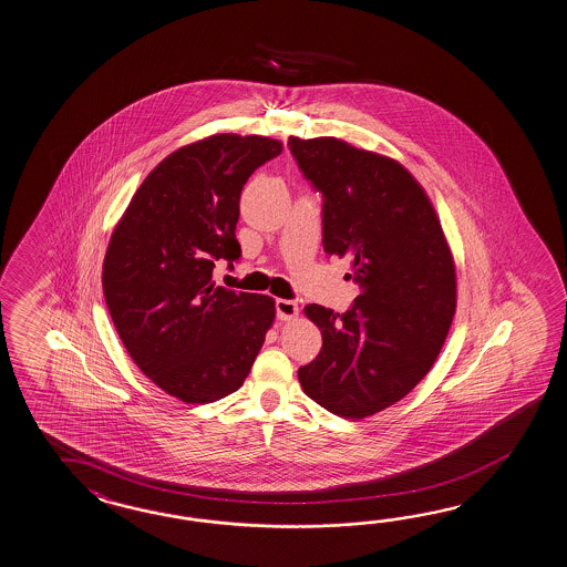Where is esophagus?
<instances>
[{"label":"esophagus","instance_id":"esophagus-1","mask_svg":"<svg viewBox=\"0 0 567 567\" xmlns=\"http://www.w3.org/2000/svg\"><path fill=\"white\" fill-rule=\"evenodd\" d=\"M275 309H277V317L280 321H289L292 317L299 315V305L289 299H277L275 301Z\"/></svg>","mask_w":567,"mask_h":567}]
</instances>
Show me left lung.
Instances as JSON below:
<instances>
[{
  "mask_svg": "<svg viewBox=\"0 0 567 567\" xmlns=\"http://www.w3.org/2000/svg\"><path fill=\"white\" fill-rule=\"evenodd\" d=\"M323 197V250L348 256L360 295L346 313L307 305L323 336L299 368L302 391L333 415L399 403L437 360L455 313V266L425 190L403 164L338 138H289Z\"/></svg>",
  "mask_w": 567,
  "mask_h": 567,
  "instance_id": "obj_1",
  "label": "left lung"
}]
</instances>
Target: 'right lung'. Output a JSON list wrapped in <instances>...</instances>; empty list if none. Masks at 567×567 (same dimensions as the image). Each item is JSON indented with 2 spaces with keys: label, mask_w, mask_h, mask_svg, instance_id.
I'll list each match as a JSON object with an SVG mask.
<instances>
[{
  "label": "right lung",
  "mask_w": 567,
  "mask_h": 567,
  "mask_svg": "<svg viewBox=\"0 0 567 567\" xmlns=\"http://www.w3.org/2000/svg\"><path fill=\"white\" fill-rule=\"evenodd\" d=\"M278 140L217 134L166 156L112 234L103 295L140 370L183 403H214L250 374L275 301L215 287L217 260L241 256L239 195Z\"/></svg>",
  "instance_id": "1"
}]
</instances>
